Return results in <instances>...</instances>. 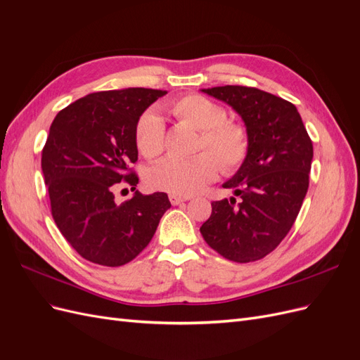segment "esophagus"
<instances>
[{
    "label": "esophagus",
    "instance_id": "1",
    "mask_svg": "<svg viewBox=\"0 0 360 360\" xmlns=\"http://www.w3.org/2000/svg\"><path fill=\"white\" fill-rule=\"evenodd\" d=\"M188 200H189V197H181V195H174V193L169 195V201L172 205H177V204H180L183 201H188Z\"/></svg>",
    "mask_w": 360,
    "mask_h": 360
}]
</instances>
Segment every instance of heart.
<instances>
[{"mask_svg":"<svg viewBox=\"0 0 360 360\" xmlns=\"http://www.w3.org/2000/svg\"><path fill=\"white\" fill-rule=\"evenodd\" d=\"M171 112L181 123L200 130L195 151L186 160L167 159L147 174V184L156 191L188 197L210 183L217 171L234 174L246 162L250 151L248 127L237 120L226 118V110L202 94L191 93L169 103ZM135 144L147 159H158L165 151L167 136L162 117L147 110L134 129Z\"/></svg>","mask_w":360,"mask_h":360,"instance_id":"1","label":"heart"}]
</instances>
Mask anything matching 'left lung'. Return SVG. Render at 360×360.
<instances>
[{
  "label": "left lung",
  "mask_w": 360,
  "mask_h": 360,
  "mask_svg": "<svg viewBox=\"0 0 360 360\" xmlns=\"http://www.w3.org/2000/svg\"><path fill=\"white\" fill-rule=\"evenodd\" d=\"M231 105L250 135L242 168L224 183L235 197L212 202L200 231L212 249L234 263L264 258L284 240L309 188L312 141L296 106L255 86L202 90Z\"/></svg>",
  "instance_id": "1"
}]
</instances>
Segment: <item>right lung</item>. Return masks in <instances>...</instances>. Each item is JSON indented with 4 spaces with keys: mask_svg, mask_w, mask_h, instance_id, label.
I'll list each match as a JSON object with an SVG mask.
<instances>
[{
    "mask_svg": "<svg viewBox=\"0 0 360 360\" xmlns=\"http://www.w3.org/2000/svg\"><path fill=\"white\" fill-rule=\"evenodd\" d=\"M163 94L153 89L91 93L51 124L41 150L51 213L70 246L94 264L118 267L136 258L171 207L165 192L136 191L122 204L114 197L123 186L135 191V123Z\"/></svg>",
    "mask_w": 360,
    "mask_h": 360,
    "instance_id": "add662e5",
    "label": "right lung"
}]
</instances>
